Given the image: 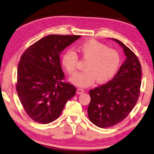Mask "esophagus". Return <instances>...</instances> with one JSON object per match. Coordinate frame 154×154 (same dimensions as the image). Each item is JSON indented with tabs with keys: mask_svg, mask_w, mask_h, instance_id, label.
<instances>
[{
	"mask_svg": "<svg viewBox=\"0 0 154 154\" xmlns=\"http://www.w3.org/2000/svg\"><path fill=\"white\" fill-rule=\"evenodd\" d=\"M84 93V90L83 89H77V94H82V93Z\"/></svg>",
	"mask_w": 154,
	"mask_h": 154,
	"instance_id": "esophagus-1",
	"label": "esophagus"
}]
</instances>
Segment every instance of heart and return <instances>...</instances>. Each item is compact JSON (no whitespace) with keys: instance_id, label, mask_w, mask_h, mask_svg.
<instances>
[{"instance_id":"b5f03b06","label":"heart","mask_w":154,"mask_h":154,"mask_svg":"<svg viewBox=\"0 0 154 154\" xmlns=\"http://www.w3.org/2000/svg\"><path fill=\"white\" fill-rule=\"evenodd\" d=\"M84 61H87L85 71L71 78L70 81L79 87H88L97 80L106 82L112 77L119 67L120 56L117 50L95 40H89L77 47ZM61 63L66 71L71 75L77 72L78 56L73 50H67L63 55Z\"/></svg>"}]
</instances>
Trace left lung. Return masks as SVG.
I'll return each mask as SVG.
<instances>
[{
  "label": "left lung",
  "mask_w": 154,
  "mask_h": 154,
  "mask_svg": "<svg viewBox=\"0 0 154 154\" xmlns=\"http://www.w3.org/2000/svg\"><path fill=\"white\" fill-rule=\"evenodd\" d=\"M113 39L121 45L127 58L112 79L89 91V119L101 128L111 127L125 119L140 93L141 67L139 59L122 42Z\"/></svg>",
  "instance_id": "obj_1"
}]
</instances>
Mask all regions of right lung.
I'll list each match as a JSON object with an SVG mask.
<instances>
[{
	"mask_svg": "<svg viewBox=\"0 0 154 154\" xmlns=\"http://www.w3.org/2000/svg\"><path fill=\"white\" fill-rule=\"evenodd\" d=\"M80 35H50L31 45L18 65L16 89L25 112L35 122L51 123L61 115L67 101L76 93L63 82L59 55Z\"/></svg>",
	"mask_w": 154,
	"mask_h": 154,
	"instance_id": "obj_1",
	"label": "right lung"
}]
</instances>
